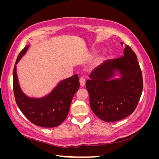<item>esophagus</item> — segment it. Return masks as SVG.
Listing matches in <instances>:
<instances>
[{"instance_id": "34e87169", "label": "esophagus", "mask_w": 159, "mask_h": 159, "mask_svg": "<svg viewBox=\"0 0 159 159\" xmlns=\"http://www.w3.org/2000/svg\"><path fill=\"white\" fill-rule=\"evenodd\" d=\"M80 86H81V87L83 88L84 86L85 85V79L83 78H81L80 79Z\"/></svg>"}]
</instances>
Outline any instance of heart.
<instances>
[{"instance_id":"obj_1","label":"heart","mask_w":159,"mask_h":159,"mask_svg":"<svg viewBox=\"0 0 159 159\" xmlns=\"http://www.w3.org/2000/svg\"><path fill=\"white\" fill-rule=\"evenodd\" d=\"M101 60H102V57H98L97 59L95 60V61H94V65H97V64H98L99 62L101 61Z\"/></svg>"}]
</instances>
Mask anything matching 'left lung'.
Here are the masks:
<instances>
[{
    "instance_id": "8db88e82",
    "label": "left lung",
    "mask_w": 159,
    "mask_h": 159,
    "mask_svg": "<svg viewBox=\"0 0 159 159\" xmlns=\"http://www.w3.org/2000/svg\"><path fill=\"white\" fill-rule=\"evenodd\" d=\"M123 54L95 68L85 84L91 110L106 122L117 121L131 115L142 94V72L135 53L125 44ZM117 72L120 78L113 79Z\"/></svg>"
}]
</instances>
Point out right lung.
<instances>
[{"instance_id": "1", "label": "right lung", "mask_w": 159, "mask_h": 159, "mask_svg": "<svg viewBox=\"0 0 159 159\" xmlns=\"http://www.w3.org/2000/svg\"><path fill=\"white\" fill-rule=\"evenodd\" d=\"M29 45L19 54L13 70V91L16 103L25 117L36 125L56 127L66 119L71 100L80 88L78 75L61 81L51 92L41 98H32L23 93L16 73V64L26 54Z\"/></svg>"}]
</instances>
